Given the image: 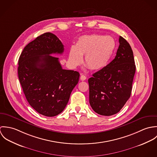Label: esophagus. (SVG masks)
<instances>
[{"instance_id": "obj_1", "label": "esophagus", "mask_w": 157, "mask_h": 157, "mask_svg": "<svg viewBox=\"0 0 157 157\" xmlns=\"http://www.w3.org/2000/svg\"><path fill=\"white\" fill-rule=\"evenodd\" d=\"M86 79V77L85 75L82 74L81 76H80V80H81L82 81H84V80H85Z\"/></svg>"}]
</instances>
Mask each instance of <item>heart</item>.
Here are the masks:
<instances>
[{
	"instance_id": "obj_1",
	"label": "heart",
	"mask_w": 157,
	"mask_h": 157,
	"mask_svg": "<svg viewBox=\"0 0 157 157\" xmlns=\"http://www.w3.org/2000/svg\"><path fill=\"white\" fill-rule=\"evenodd\" d=\"M116 43L111 36L93 34L81 36L75 47L71 48L69 61L74 66L82 62L85 57V65L93 71H99L109 62L115 51Z\"/></svg>"
}]
</instances>
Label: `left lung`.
I'll list each match as a JSON object with an SVG mask.
<instances>
[{
	"mask_svg": "<svg viewBox=\"0 0 157 157\" xmlns=\"http://www.w3.org/2000/svg\"><path fill=\"white\" fill-rule=\"evenodd\" d=\"M119 44L115 59L88 79L90 105L101 115L118 113L131 94L135 72L133 51L121 36Z\"/></svg>",
	"mask_w": 157,
	"mask_h": 157,
	"instance_id": "left-lung-1",
	"label": "left lung"
}]
</instances>
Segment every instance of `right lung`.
Returning a JSON list of instances; mask_svg holds the SVG:
<instances>
[{"mask_svg": "<svg viewBox=\"0 0 157 157\" xmlns=\"http://www.w3.org/2000/svg\"><path fill=\"white\" fill-rule=\"evenodd\" d=\"M64 46L54 34L46 33L29 43L19 59L18 77L26 98L37 112L54 117L62 112L80 74L62 69L59 58Z\"/></svg>", "mask_w": 157, "mask_h": 157, "instance_id": "obj_1", "label": "right lung"}]
</instances>
